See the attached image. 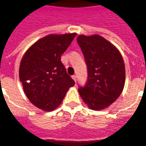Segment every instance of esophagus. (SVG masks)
I'll list each match as a JSON object with an SVG mask.
<instances>
[{
    "mask_svg": "<svg viewBox=\"0 0 146 146\" xmlns=\"http://www.w3.org/2000/svg\"><path fill=\"white\" fill-rule=\"evenodd\" d=\"M72 78H73V80H74V81L76 82V75H73V76H72Z\"/></svg>",
    "mask_w": 146,
    "mask_h": 146,
    "instance_id": "34e87169",
    "label": "esophagus"
}]
</instances>
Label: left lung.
Masks as SVG:
<instances>
[{
	"instance_id": "8db88e82",
	"label": "left lung",
	"mask_w": 146,
	"mask_h": 146,
	"mask_svg": "<svg viewBox=\"0 0 146 146\" xmlns=\"http://www.w3.org/2000/svg\"><path fill=\"white\" fill-rule=\"evenodd\" d=\"M77 43L88 66V82L78 92L91 110L110 106L121 95L125 84V66L119 50L104 37L80 35Z\"/></svg>"
}]
</instances>
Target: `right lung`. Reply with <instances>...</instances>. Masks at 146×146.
Masks as SVG:
<instances>
[{"label":"right lung","mask_w":146,"mask_h":146,"mask_svg":"<svg viewBox=\"0 0 146 146\" xmlns=\"http://www.w3.org/2000/svg\"><path fill=\"white\" fill-rule=\"evenodd\" d=\"M76 33L49 34L26 51L19 66V80L31 103L50 112L58 107L75 82L61 62Z\"/></svg>","instance_id":"right-lung-1"}]
</instances>
